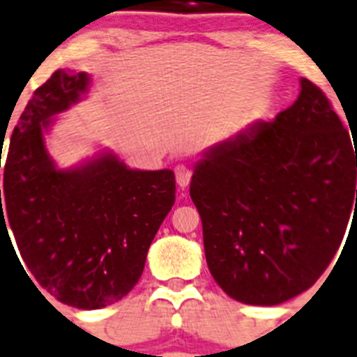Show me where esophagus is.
Here are the masks:
<instances>
[{
	"instance_id": "34e87169",
	"label": "esophagus",
	"mask_w": 357,
	"mask_h": 357,
	"mask_svg": "<svg viewBox=\"0 0 357 357\" xmlns=\"http://www.w3.org/2000/svg\"><path fill=\"white\" fill-rule=\"evenodd\" d=\"M174 172H176V181H178L179 187H188L190 179H192V170L188 169L187 165H178V167L174 169Z\"/></svg>"
}]
</instances>
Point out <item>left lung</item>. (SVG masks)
<instances>
[{"label":"left lung","instance_id":"1","mask_svg":"<svg viewBox=\"0 0 357 357\" xmlns=\"http://www.w3.org/2000/svg\"><path fill=\"white\" fill-rule=\"evenodd\" d=\"M352 142L328 98L303 77L298 100L274 121H257L196 165L190 197L206 263L230 298L271 307L319 280L356 215Z\"/></svg>","mask_w":357,"mask_h":357}]
</instances>
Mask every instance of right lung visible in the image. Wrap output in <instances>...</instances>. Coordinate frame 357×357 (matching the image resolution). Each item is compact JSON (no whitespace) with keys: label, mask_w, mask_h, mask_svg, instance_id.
Instances as JSON below:
<instances>
[{"label":"right lung","mask_w":357,"mask_h":357,"mask_svg":"<svg viewBox=\"0 0 357 357\" xmlns=\"http://www.w3.org/2000/svg\"><path fill=\"white\" fill-rule=\"evenodd\" d=\"M86 85L83 72L56 70L26 103L3 167L0 241L10 239L8 226L23 271L40 289L92 310L119 301L139 281L152 239L176 202V179L172 170H132L114 155L72 170L54 167L43 128Z\"/></svg>","instance_id":"1"}]
</instances>
